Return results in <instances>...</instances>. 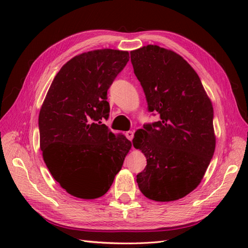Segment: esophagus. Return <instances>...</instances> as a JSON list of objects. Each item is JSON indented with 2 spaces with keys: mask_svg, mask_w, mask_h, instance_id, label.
Returning a JSON list of instances; mask_svg holds the SVG:
<instances>
[{
  "mask_svg": "<svg viewBox=\"0 0 248 248\" xmlns=\"http://www.w3.org/2000/svg\"><path fill=\"white\" fill-rule=\"evenodd\" d=\"M125 136H127V139L129 140H132L134 138V132H132V131H128V132H125Z\"/></svg>",
  "mask_w": 248,
  "mask_h": 248,
  "instance_id": "1",
  "label": "esophagus"
}]
</instances>
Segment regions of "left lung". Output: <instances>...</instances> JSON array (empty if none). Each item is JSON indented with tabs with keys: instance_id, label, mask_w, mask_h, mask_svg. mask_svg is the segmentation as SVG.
Segmentation results:
<instances>
[{
	"instance_id": "1",
	"label": "left lung",
	"mask_w": 248,
	"mask_h": 248,
	"mask_svg": "<svg viewBox=\"0 0 248 248\" xmlns=\"http://www.w3.org/2000/svg\"><path fill=\"white\" fill-rule=\"evenodd\" d=\"M148 109L160 120L132 140L147 159L136 182L147 198L173 202L202 182L215 150L213 107L198 75L176 52L148 45L130 52Z\"/></svg>"
}]
</instances>
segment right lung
Here are the masks:
<instances>
[{
    "instance_id": "obj_1",
    "label": "right lung",
    "mask_w": 248,
    "mask_h": 248,
    "mask_svg": "<svg viewBox=\"0 0 248 248\" xmlns=\"http://www.w3.org/2000/svg\"><path fill=\"white\" fill-rule=\"evenodd\" d=\"M129 62V52L100 49L61 68L39 112L40 149L52 177L78 198L103 196L131 149L124 135L102 124L108 89Z\"/></svg>"
}]
</instances>
